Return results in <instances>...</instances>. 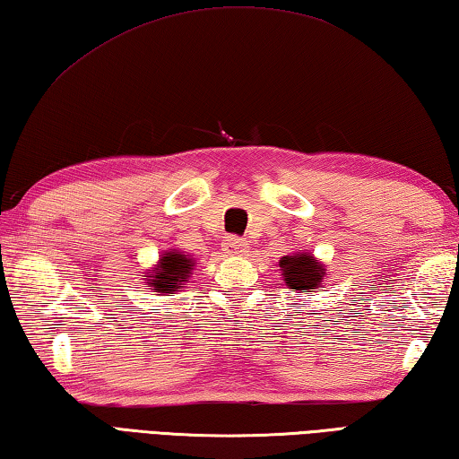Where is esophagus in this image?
I'll return each mask as SVG.
<instances>
[{"label":"esophagus","instance_id":"esophagus-1","mask_svg":"<svg viewBox=\"0 0 459 459\" xmlns=\"http://www.w3.org/2000/svg\"><path fill=\"white\" fill-rule=\"evenodd\" d=\"M223 250L230 255H244L247 252V242L238 236H228L223 239Z\"/></svg>","mask_w":459,"mask_h":459}]
</instances>
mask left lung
Segmentation results:
<instances>
[{
	"label": "left lung",
	"instance_id": "obj_1",
	"mask_svg": "<svg viewBox=\"0 0 459 459\" xmlns=\"http://www.w3.org/2000/svg\"><path fill=\"white\" fill-rule=\"evenodd\" d=\"M278 266L286 288L292 292H320L325 288L323 280L328 278L325 264L310 252L299 250L292 255H284Z\"/></svg>",
	"mask_w": 459,
	"mask_h": 459
}]
</instances>
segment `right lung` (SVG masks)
Listing matches in <instances>:
<instances>
[{"mask_svg":"<svg viewBox=\"0 0 459 459\" xmlns=\"http://www.w3.org/2000/svg\"><path fill=\"white\" fill-rule=\"evenodd\" d=\"M195 258L189 254H183L179 250H167L159 255L155 266L147 270L144 274V284L149 290L159 294H175L177 290L185 288L183 284L189 282L193 270H195Z\"/></svg>","mask_w":459,"mask_h":459,"instance_id":"add662e5","label":"right lung"}]
</instances>
